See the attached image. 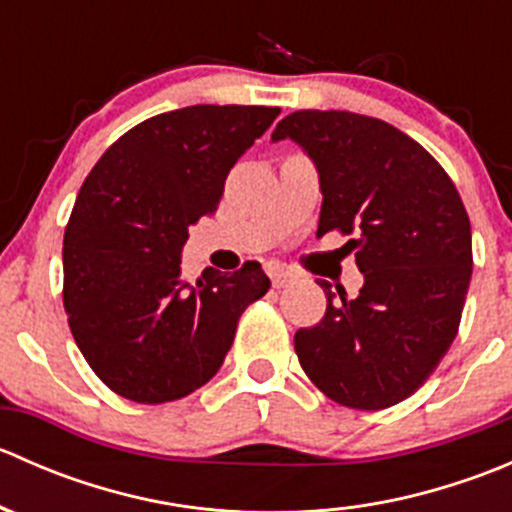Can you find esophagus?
Wrapping results in <instances>:
<instances>
[{"label": "esophagus", "mask_w": 512, "mask_h": 512, "mask_svg": "<svg viewBox=\"0 0 512 512\" xmlns=\"http://www.w3.org/2000/svg\"><path fill=\"white\" fill-rule=\"evenodd\" d=\"M270 280H272V287L282 289V287H287L289 282H292V275H289L287 270H282L280 265H272L270 267Z\"/></svg>", "instance_id": "1"}]
</instances>
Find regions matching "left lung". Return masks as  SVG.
<instances>
[{
    "label": "left lung",
    "mask_w": 512,
    "mask_h": 512,
    "mask_svg": "<svg viewBox=\"0 0 512 512\" xmlns=\"http://www.w3.org/2000/svg\"><path fill=\"white\" fill-rule=\"evenodd\" d=\"M292 138L322 188L317 237L349 235L364 287L329 282L322 322L294 334L304 374L359 411L409 399L451 349L473 272L471 220L438 160L399 128L349 111H294L272 141Z\"/></svg>",
    "instance_id": "obj_1"
}]
</instances>
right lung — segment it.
Listing matches in <instances>:
<instances>
[{
	"instance_id": "add662e5",
	"label": "right lung",
	"mask_w": 512,
	"mask_h": 512,
	"mask_svg": "<svg viewBox=\"0 0 512 512\" xmlns=\"http://www.w3.org/2000/svg\"><path fill=\"white\" fill-rule=\"evenodd\" d=\"M277 106H188L123 133L84 180L64 232V309L76 347L136 404L183 399L223 366L240 314L265 297L260 262L180 275L188 227L213 215L237 158Z\"/></svg>"
}]
</instances>
